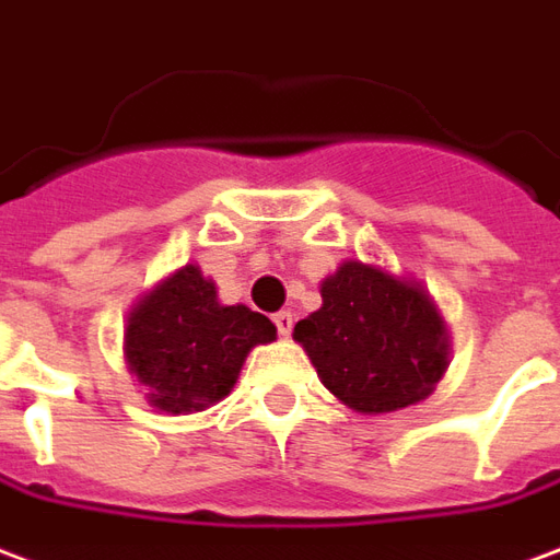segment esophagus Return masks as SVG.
Instances as JSON below:
<instances>
[{"instance_id":"obj_1","label":"esophagus","mask_w":560,"mask_h":560,"mask_svg":"<svg viewBox=\"0 0 560 560\" xmlns=\"http://www.w3.org/2000/svg\"><path fill=\"white\" fill-rule=\"evenodd\" d=\"M275 325L280 337H289V334H292V325H295V316H292L289 310H280V313H275Z\"/></svg>"}]
</instances>
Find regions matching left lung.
<instances>
[{"instance_id":"obj_1","label":"left lung","mask_w":560,"mask_h":560,"mask_svg":"<svg viewBox=\"0 0 560 560\" xmlns=\"http://www.w3.org/2000/svg\"><path fill=\"white\" fill-rule=\"evenodd\" d=\"M322 385L349 409L382 415L430 397L447 366V330L418 285L364 262L322 283V307L295 325Z\"/></svg>"}]
</instances>
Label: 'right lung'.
<instances>
[{"label": "right lung", "instance_id": "obj_1", "mask_svg": "<svg viewBox=\"0 0 560 560\" xmlns=\"http://www.w3.org/2000/svg\"><path fill=\"white\" fill-rule=\"evenodd\" d=\"M275 337L262 313L244 304L223 307L196 265L151 289L125 330L130 370L151 390V406L173 415L202 411L226 397L247 352Z\"/></svg>", "mask_w": 560, "mask_h": 560}]
</instances>
